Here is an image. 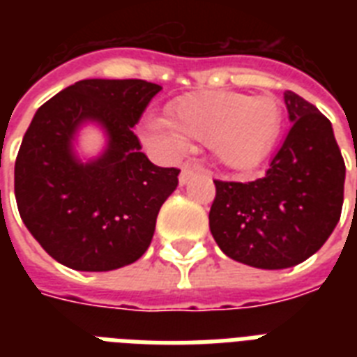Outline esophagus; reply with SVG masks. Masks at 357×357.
<instances>
[{
  "label": "esophagus",
  "instance_id": "34e87169",
  "mask_svg": "<svg viewBox=\"0 0 357 357\" xmlns=\"http://www.w3.org/2000/svg\"><path fill=\"white\" fill-rule=\"evenodd\" d=\"M200 168L198 167H190V165H187V167L181 170V174H179V185H187L192 179V176H195L196 172H198Z\"/></svg>",
  "mask_w": 357,
  "mask_h": 357
}]
</instances>
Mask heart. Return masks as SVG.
Segmentation results:
<instances>
[{"mask_svg":"<svg viewBox=\"0 0 357 357\" xmlns=\"http://www.w3.org/2000/svg\"><path fill=\"white\" fill-rule=\"evenodd\" d=\"M282 123V107L272 96L207 91L176 100L168 107V122L150 120L146 135L172 151L187 142L211 144L220 165L250 170L276 146Z\"/></svg>","mask_w":357,"mask_h":357,"instance_id":"obj_1","label":"heart"}]
</instances>
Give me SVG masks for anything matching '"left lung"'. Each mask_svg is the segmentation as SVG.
Returning <instances> with one entry per match:
<instances>
[{
  "label": "left lung",
  "instance_id": "1",
  "mask_svg": "<svg viewBox=\"0 0 357 357\" xmlns=\"http://www.w3.org/2000/svg\"><path fill=\"white\" fill-rule=\"evenodd\" d=\"M291 129L263 178L215 181L209 229L231 259L266 271L315 254L343 209L344 161L332 122L291 91L283 92Z\"/></svg>",
  "mask_w": 357,
  "mask_h": 357
}]
</instances>
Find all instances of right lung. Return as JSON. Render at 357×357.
<instances>
[{
  "instance_id": "1",
  "label": "right lung",
  "mask_w": 357,
  "mask_h": 357,
  "mask_svg": "<svg viewBox=\"0 0 357 357\" xmlns=\"http://www.w3.org/2000/svg\"><path fill=\"white\" fill-rule=\"evenodd\" d=\"M159 91L142 79H83L31 120L14 165V195L25 228L61 265L114 271L150 246L179 174L153 165L133 133ZM85 123L102 127L108 144L81 162L73 140Z\"/></svg>"
}]
</instances>
